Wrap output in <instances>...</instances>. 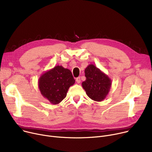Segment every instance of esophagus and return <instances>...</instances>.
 I'll return each instance as SVG.
<instances>
[{"instance_id": "obj_1", "label": "esophagus", "mask_w": 152, "mask_h": 152, "mask_svg": "<svg viewBox=\"0 0 152 152\" xmlns=\"http://www.w3.org/2000/svg\"><path fill=\"white\" fill-rule=\"evenodd\" d=\"M76 82L77 83H80L81 82V78H80V77H78V78H76Z\"/></svg>"}]
</instances>
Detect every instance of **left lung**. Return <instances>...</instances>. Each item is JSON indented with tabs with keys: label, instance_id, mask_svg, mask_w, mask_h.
Wrapping results in <instances>:
<instances>
[{
	"label": "left lung",
	"instance_id": "left-lung-1",
	"mask_svg": "<svg viewBox=\"0 0 152 152\" xmlns=\"http://www.w3.org/2000/svg\"><path fill=\"white\" fill-rule=\"evenodd\" d=\"M86 80L82 87L88 96L96 102L106 98L111 86V80L94 64H89L85 70Z\"/></svg>",
	"mask_w": 152,
	"mask_h": 152
}]
</instances>
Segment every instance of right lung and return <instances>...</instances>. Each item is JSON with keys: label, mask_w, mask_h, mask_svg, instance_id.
<instances>
[{"label": "right lung", "mask_w": 152, "mask_h": 152, "mask_svg": "<svg viewBox=\"0 0 152 152\" xmlns=\"http://www.w3.org/2000/svg\"><path fill=\"white\" fill-rule=\"evenodd\" d=\"M75 81L70 70L62 66H56L41 75L38 87L45 99L52 104H56L66 97L69 88Z\"/></svg>", "instance_id": "right-lung-1"}]
</instances>
